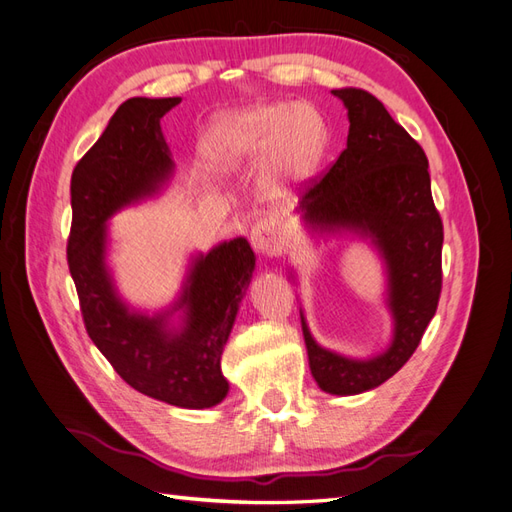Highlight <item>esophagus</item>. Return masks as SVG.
Returning <instances> with one entry per match:
<instances>
[{"label": "esophagus", "mask_w": 512, "mask_h": 512, "mask_svg": "<svg viewBox=\"0 0 512 512\" xmlns=\"http://www.w3.org/2000/svg\"><path fill=\"white\" fill-rule=\"evenodd\" d=\"M251 244L257 253L272 255L281 248V231L275 220H259L251 229Z\"/></svg>", "instance_id": "obj_1"}]
</instances>
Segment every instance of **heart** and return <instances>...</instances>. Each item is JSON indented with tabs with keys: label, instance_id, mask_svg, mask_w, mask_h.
<instances>
[{
	"label": "heart",
	"instance_id": "heart-1",
	"mask_svg": "<svg viewBox=\"0 0 512 512\" xmlns=\"http://www.w3.org/2000/svg\"><path fill=\"white\" fill-rule=\"evenodd\" d=\"M329 150V126L310 104L259 102L218 115L207 128L202 154L216 168L235 170L266 157L283 185L307 183Z\"/></svg>",
	"mask_w": 512,
	"mask_h": 512
}]
</instances>
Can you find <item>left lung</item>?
<instances>
[{
    "mask_svg": "<svg viewBox=\"0 0 512 512\" xmlns=\"http://www.w3.org/2000/svg\"><path fill=\"white\" fill-rule=\"evenodd\" d=\"M349 117L347 148L299 202L312 237L353 235L371 244L386 272L388 347L358 360L320 347L301 310L310 371L320 390L349 397L382 386L417 351L441 296L443 222L432 200L423 148L362 89L331 91ZM294 277V275H290Z\"/></svg>",
    "mask_w": 512,
    "mask_h": 512,
    "instance_id": "1",
    "label": "left lung"
}]
</instances>
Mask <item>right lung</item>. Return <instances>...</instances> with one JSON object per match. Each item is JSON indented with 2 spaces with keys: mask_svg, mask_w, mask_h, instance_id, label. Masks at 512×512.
Wrapping results in <instances>:
<instances>
[{
  "mask_svg": "<svg viewBox=\"0 0 512 512\" xmlns=\"http://www.w3.org/2000/svg\"><path fill=\"white\" fill-rule=\"evenodd\" d=\"M181 98H130L71 174L67 261L80 312L95 347L128 386L176 408H213L227 397L220 358L253 279L255 253L246 237L189 257L172 305L135 310L117 292L109 268V220L159 196L174 176L161 117Z\"/></svg>",
  "mask_w": 512,
  "mask_h": 512,
  "instance_id": "right-lung-1",
  "label": "right lung"
}]
</instances>
